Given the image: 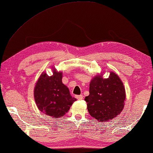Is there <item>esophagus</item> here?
Returning a JSON list of instances; mask_svg holds the SVG:
<instances>
[{
  "label": "esophagus",
  "mask_w": 153,
  "mask_h": 153,
  "mask_svg": "<svg viewBox=\"0 0 153 153\" xmlns=\"http://www.w3.org/2000/svg\"><path fill=\"white\" fill-rule=\"evenodd\" d=\"M76 97L77 99H78V100H82V99H83V96L82 95H76Z\"/></svg>",
  "instance_id": "esophagus-1"
}]
</instances>
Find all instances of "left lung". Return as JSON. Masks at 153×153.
Wrapping results in <instances>:
<instances>
[{
  "label": "left lung",
  "instance_id": "left-lung-1",
  "mask_svg": "<svg viewBox=\"0 0 153 153\" xmlns=\"http://www.w3.org/2000/svg\"><path fill=\"white\" fill-rule=\"evenodd\" d=\"M110 74L105 79L102 75L94 76L90 83L89 95L85 97L90 115L99 122L113 119L124 108V85L118 75L112 71Z\"/></svg>",
  "mask_w": 153,
  "mask_h": 153
}]
</instances>
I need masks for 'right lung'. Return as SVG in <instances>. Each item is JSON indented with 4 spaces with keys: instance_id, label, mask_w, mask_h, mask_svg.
I'll list each match as a JSON object with an SVG mask.
<instances>
[{
    "instance_id": "1",
    "label": "right lung",
    "mask_w": 153,
    "mask_h": 153,
    "mask_svg": "<svg viewBox=\"0 0 153 153\" xmlns=\"http://www.w3.org/2000/svg\"><path fill=\"white\" fill-rule=\"evenodd\" d=\"M53 76L43 72L34 89V97L39 110L53 118L64 116L76 99L72 97L69 90L62 84V72L54 67Z\"/></svg>"
}]
</instances>
